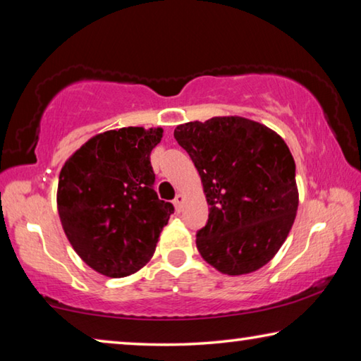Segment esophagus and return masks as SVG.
Returning a JSON list of instances; mask_svg holds the SVG:
<instances>
[{
	"label": "esophagus",
	"instance_id": "obj_1",
	"mask_svg": "<svg viewBox=\"0 0 361 361\" xmlns=\"http://www.w3.org/2000/svg\"><path fill=\"white\" fill-rule=\"evenodd\" d=\"M183 202H185V195H183V194H176V197L173 199V205H175V209L178 210V212H181Z\"/></svg>",
	"mask_w": 361,
	"mask_h": 361
}]
</instances>
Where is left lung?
I'll list each match as a JSON object with an SVG mask.
<instances>
[{
	"instance_id": "left-lung-1",
	"label": "left lung",
	"mask_w": 361,
	"mask_h": 361,
	"mask_svg": "<svg viewBox=\"0 0 361 361\" xmlns=\"http://www.w3.org/2000/svg\"><path fill=\"white\" fill-rule=\"evenodd\" d=\"M176 142L192 159L210 213L195 245L219 272L258 271L283 245L298 210L296 166L269 127L239 116L186 122Z\"/></svg>"
}]
</instances>
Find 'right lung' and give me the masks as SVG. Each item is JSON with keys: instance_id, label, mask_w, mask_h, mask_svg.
<instances>
[{"instance_id": "obj_1", "label": "right lung", "mask_w": 361, "mask_h": 361, "mask_svg": "<svg viewBox=\"0 0 361 361\" xmlns=\"http://www.w3.org/2000/svg\"><path fill=\"white\" fill-rule=\"evenodd\" d=\"M162 129L122 127L90 138L59 176L57 209L71 247L106 277L142 269L173 205L157 197L149 156Z\"/></svg>"}]
</instances>
